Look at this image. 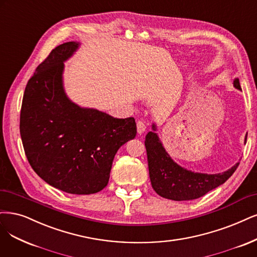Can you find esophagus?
Returning <instances> with one entry per match:
<instances>
[{
	"mask_svg": "<svg viewBox=\"0 0 257 257\" xmlns=\"http://www.w3.org/2000/svg\"><path fill=\"white\" fill-rule=\"evenodd\" d=\"M146 124H145V122H143V121H138L137 122V132H138V134H143V133L146 131Z\"/></svg>",
	"mask_w": 257,
	"mask_h": 257,
	"instance_id": "34e87169",
	"label": "esophagus"
}]
</instances>
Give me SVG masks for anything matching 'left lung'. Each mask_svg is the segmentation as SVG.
Wrapping results in <instances>:
<instances>
[{
    "instance_id": "1",
    "label": "left lung",
    "mask_w": 257,
    "mask_h": 257,
    "mask_svg": "<svg viewBox=\"0 0 257 257\" xmlns=\"http://www.w3.org/2000/svg\"><path fill=\"white\" fill-rule=\"evenodd\" d=\"M234 87L241 90L239 79H234ZM149 132L146 136L145 146L148 156L150 180L157 194L173 201L194 200L204 196L208 191L217 188L225 183L237 169L239 163L231 169L217 174L192 172L179 166L170 155L166 152L163 144L154 131ZM246 141V136H245Z\"/></svg>"
}]
</instances>
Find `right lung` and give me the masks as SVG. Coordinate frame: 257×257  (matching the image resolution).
I'll return each mask as SVG.
<instances>
[{
	"instance_id": "obj_1",
	"label": "right lung",
	"mask_w": 257,
	"mask_h": 257,
	"mask_svg": "<svg viewBox=\"0 0 257 257\" xmlns=\"http://www.w3.org/2000/svg\"><path fill=\"white\" fill-rule=\"evenodd\" d=\"M79 43L53 49L26 84L20 113L24 152L34 171L59 190L91 194L108 184L113 157L137 133L133 117L113 118L69 100L64 61Z\"/></svg>"
}]
</instances>
